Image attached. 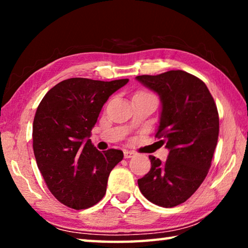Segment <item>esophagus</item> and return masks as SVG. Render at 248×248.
I'll return each mask as SVG.
<instances>
[{
    "instance_id": "obj_1",
    "label": "esophagus",
    "mask_w": 248,
    "mask_h": 248,
    "mask_svg": "<svg viewBox=\"0 0 248 248\" xmlns=\"http://www.w3.org/2000/svg\"><path fill=\"white\" fill-rule=\"evenodd\" d=\"M124 158H130V157H133L134 155H136V152H133V151L124 150Z\"/></svg>"
}]
</instances>
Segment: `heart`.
Returning <instances> with one entry per match:
<instances>
[{
  "label": "heart",
  "mask_w": 248,
  "mask_h": 248,
  "mask_svg": "<svg viewBox=\"0 0 248 248\" xmlns=\"http://www.w3.org/2000/svg\"><path fill=\"white\" fill-rule=\"evenodd\" d=\"M139 95H153V94L148 93V92H145V91H140V92H138L136 96H139Z\"/></svg>",
  "instance_id": "obj_1"
}]
</instances>
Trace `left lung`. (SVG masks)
<instances>
[{
  "label": "left lung",
  "mask_w": 248,
  "mask_h": 248,
  "mask_svg": "<svg viewBox=\"0 0 248 248\" xmlns=\"http://www.w3.org/2000/svg\"><path fill=\"white\" fill-rule=\"evenodd\" d=\"M137 79L161 97L155 137L170 150L165 163L150 155L151 170L138 185L151 202L173 208L190 198L208 175L219 138L217 108L207 85L185 71L139 75Z\"/></svg>",
  "instance_id": "obj_1"
}]
</instances>
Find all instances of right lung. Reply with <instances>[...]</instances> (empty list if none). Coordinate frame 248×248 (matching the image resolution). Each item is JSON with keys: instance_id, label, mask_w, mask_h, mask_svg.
<instances>
[{"instance_id": "obj_1", "label": "right lung", "mask_w": 248, "mask_h": 248, "mask_svg": "<svg viewBox=\"0 0 248 248\" xmlns=\"http://www.w3.org/2000/svg\"><path fill=\"white\" fill-rule=\"evenodd\" d=\"M128 81L64 79L37 108L33 154L48 189L66 207L82 210L99 202L106 194L109 174L124 158L120 150L100 152L89 138L103 105Z\"/></svg>"}]
</instances>
